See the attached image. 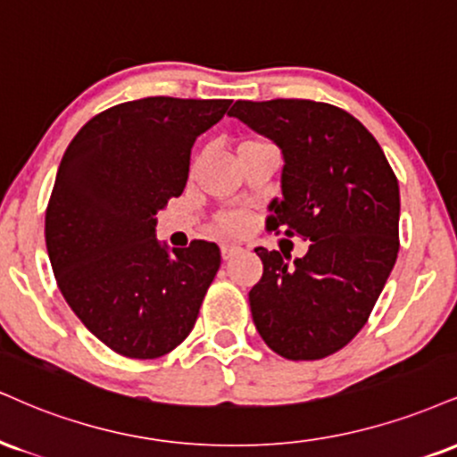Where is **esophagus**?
<instances>
[{
    "mask_svg": "<svg viewBox=\"0 0 457 457\" xmlns=\"http://www.w3.org/2000/svg\"><path fill=\"white\" fill-rule=\"evenodd\" d=\"M240 251H243V249H240V246H236V245H221L223 260H232V257L238 255Z\"/></svg>",
    "mask_w": 457,
    "mask_h": 457,
    "instance_id": "34e87169",
    "label": "esophagus"
}]
</instances>
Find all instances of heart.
<instances>
[{
	"instance_id": "heart-1",
	"label": "heart",
	"mask_w": 457,
	"mask_h": 457,
	"mask_svg": "<svg viewBox=\"0 0 457 457\" xmlns=\"http://www.w3.org/2000/svg\"><path fill=\"white\" fill-rule=\"evenodd\" d=\"M245 145H255V142H245ZM219 228L228 234H238L245 228V217L240 212H225L219 217Z\"/></svg>"
}]
</instances>
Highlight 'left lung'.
I'll use <instances>...</instances> for the list:
<instances>
[{"label":"left lung","mask_w":457,"mask_h":457,"mask_svg":"<svg viewBox=\"0 0 457 457\" xmlns=\"http://www.w3.org/2000/svg\"><path fill=\"white\" fill-rule=\"evenodd\" d=\"M229 117L283 153V197L268 206V229L309 240L291 266L257 246L253 323L287 360L337 353L364 328L398 257V179L375 136L332 104L238 100Z\"/></svg>","instance_id":"1"}]
</instances>
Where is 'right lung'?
Returning <instances> with one entry per match:
<instances>
[{
  "label": "right lung",
  "instance_id": "1",
  "mask_svg": "<svg viewBox=\"0 0 457 457\" xmlns=\"http://www.w3.org/2000/svg\"><path fill=\"white\" fill-rule=\"evenodd\" d=\"M232 100L145 97L96 114L59 163L46 249L65 302L93 337L134 360L179 347L221 266L214 243L172 249L157 211L183 194L195 138Z\"/></svg>",
  "mask_w": 457,
  "mask_h": 457
}]
</instances>
